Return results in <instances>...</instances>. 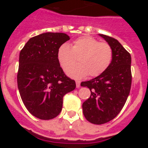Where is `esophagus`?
<instances>
[{"label": "esophagus", "instance_id": "esophagus-1", "mask_svg": "<svg viewBox=\"0 0 148 148\" xmlns=\"http://www.w3.org/2000/svg\"><path fill=\"white\" fill-rule=\"evenodd\" d=\"M75 83H76L77 88H79V87H81V82H79V81H76V82H75Z\"/></svg>", "mask_w": 148, "mask_h": 148}]
</instances>
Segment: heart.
<instances>
[{
  "label": "heart",
  "instance_id": "1",
  "mask_svg": "<svg viewBox=\"0 0 148 148\" xmlns=\"http://www.w3.org/2000/svg\"><path fill=\"white\" fill-rule=\"evenodd\" d=\"M77 57L78 58H77ZM79 63L70 66L76 58ZM57 59L68 76L80 79L89 75L96 77L108 70L113 59V49L106 42H99L90 36H82L73 42L70 47L63 44L57 51Z\"/></svg>",
  "mask_w": 148,
  "mask_h": 148
}]
</instances>
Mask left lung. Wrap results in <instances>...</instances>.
<instances>
[{
    "instance_id": "obj_1",
    "label": "left lung",
    "mask_w": 148,
    "mask_h": 148,
    "mask_svg": "<svg viewBox=\"0 0 148 148\" xmlns=\"http://www.w3.org/2000/svg\"><path fill=\"white\" fill-rule=\"evenodd\" d=\"M111 46L113 59L105 72L92 80L83 82L91 95L82 104L86 119L102 125L116 117L126 102L131 87V56L116 39L99 34Z\"/></svg>"
}]
</instances>
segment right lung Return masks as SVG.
I'll return each instance as SVG.
<instances>
[{"label": "right lung", "instance_id": "add662e5", "mask_svg": "<svg viewBox=\"0 0 148 148\" xmlns=\"http://www.w3.org/2000/svg\"><path fill=\"white\" fill-rule=\"evenodd\" d=\"M70 39L65 33L46 32L31 38L21 51L18 90L23 104L36 118L56 117L62 110L64 95L76 87L57 59L59 47Z\"/></svg>", "mask_w": 148, "mask_h": 148}]
</instances>
